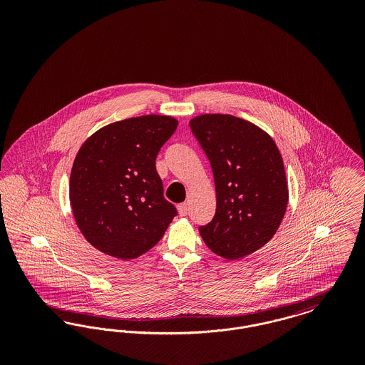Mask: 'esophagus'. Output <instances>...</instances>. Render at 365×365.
Returning <instances> with one entry per match:
<instances>
[{"label":"esophagus","mask_w":365,"mask_h":365,"mask_svg":"<svg viewBox=\"0 0 365 365\" xmlns=\"http://www.w3.org/2000/svg\"><path fill=\"white\" fill-rule=\"evenodd\" d=\"M178 212H179V215H180V216H186V215H187V212H189V207H187V204H186V202L179 204V205H178Z\"/></svg>","instance_id":"1"}]
</instances>
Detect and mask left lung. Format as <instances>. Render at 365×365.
Masks as SVG:
<instances>
[{"label":"left lung","instance_id":"obj_1","mask_svg":"<svg viewBox=\"0 0 365 365\" xmlns=\"http://www.w3.org/2000/svg\"><path fill=\"white\" fill-rule=\"evenodd\" d=\"M208 157L216 213L200 234L209 249L228 260L259 250L277 232L289 190L283 160L267 133L231 115H201L190 120Z\"/></svg>","mask_w":365,"mask_h":365}]
</instances>
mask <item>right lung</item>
I'll return each mask as SVG.
<instances>
[{"mask_svg":"<svg viewBox=\"0 0 365 365\" xmlns=\"http://www.w3.org/2000/svg\"><path fill=\"white\" fill-rule=\"evenodd\" d=\"M176 127L171 116L131 118L105 125L79 149L71 171V207L87 242L100 252L137 259L178 215L156 171L157 155Z\"/></svg>","mask_w":365,"mask_h":365,"instance_id":"obj_1","label":"right lung"}]
</instances>
